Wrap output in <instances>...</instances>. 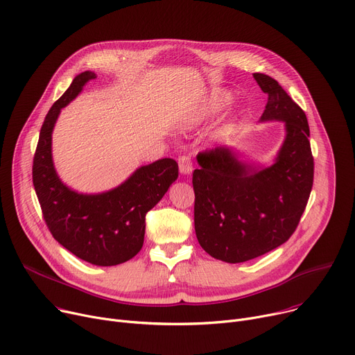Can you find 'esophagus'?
I'll return each instance as SVG.
<instances>
[{"label":"esophagus","instance_id":"obj_1","mask_svg":"<svg viewBox=\"0 0 355 355\" xmlns=\"http://www.w3.org/2000/svg\"><path fill=\"white\" fill-rule=\"evenodd\" d=\"M178 167H180V173L182 175H190L193 173V162H191V157L188 155H182L178 158Z\"/></svg>","mask_w":355,"mask_h":355}]
</instances>
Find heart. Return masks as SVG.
Returning <instances> with one entry per match:
<instances>
[{"label": "heart", "instance_id": "1", "mask_svg": "<svg viewBox=\"0 0 355 355\" xmlns=\"http://www.w3.org/2000/svg\"><path fill=\"white\" fill-rule=\"evenodd\" d=\"M232 101L231 92L227 89H217L212 91L211 96L207 98V101L197 108L194 112L188 114L182 118L181 121V128L184 130H191L198 125H201L204 121H207L208 118L217 115L223 110H225L230 103Z\"/></svg>", "mask_w": 355, "mask_h": 355}]
</instances>
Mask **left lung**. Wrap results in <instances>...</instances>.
I'll return each mask as SVG.
<instances>
[{
  "label": "left lung",
  "instance_id": "obj_1",
  "mask_svg": "<svg viewBox=\"0 0 355 355\" xmlns=\"http://www.w3.org/2000/svg\"><path fill=\"white\" fill-rule=\"evenodd\" d=\"M268 101L259 123H284V141L270 164L220 147L200 154L193 174L194 225L211 257L237 264L284 244L309 201L314 159L305 112L271 77L252 74Z\"/></svg>",
  "mask_w": 355,
  "mask_h": 355
}]
</instances>
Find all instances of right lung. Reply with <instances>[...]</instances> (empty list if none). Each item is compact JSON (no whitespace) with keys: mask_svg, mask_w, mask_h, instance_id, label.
<instances>
[{"mask_svg":"<svg viewBox=\"0 0 355 355\" xmlns=\"http://www.w3.org/2000/svg\"><path fill=\"white\" fill-rule=\"evenodd\" d=\"M97 78L84 71L46 114L34 155L33 182L53 237L84 261L111 267L135 257L144 243L146 214L178 178V164L161 158L141 165L108 191L80 193L60 178L53 159V131L60 112Z\"/></svg>","mask_w":355,"mask_h":355,"instance_id":"right-lung-1","label":"right lung"}]
</instances>
